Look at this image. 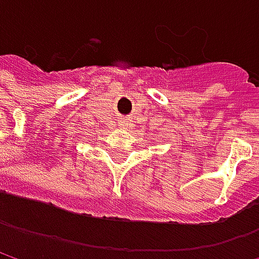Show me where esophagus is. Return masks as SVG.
<instances>
[{
	"label": "esophagus",
	"instance_id": "1",
	"mask_svg": "<svg viewBox=\"0 0 259 259\" xmlns=\"http://www.w3.org/2000/svg\"><path fill=\"white\" fill-rule=\"evenodd\" d=\"M121 126H127V123H126V121H123V123H121Z\"/></svg>",
	"mask_w": 259,
	"mask_h": 259
}]
</instances>
